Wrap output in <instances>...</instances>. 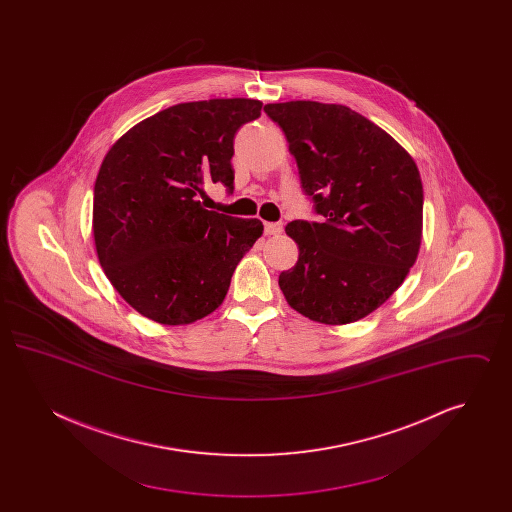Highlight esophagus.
<instances>
[{"mask_svg":"<svg viewBox=\"0 0 512 512\" xmlns=\"http://www.w3.org/2000/svg\"><path fill=\"white\" fill-rule=\"evenodd\" d=\"M282 230H284L282 222H265V234L267 236H278V234H282Z\"/></svg>","mask_w":512,"mask_h":512,"instance_id":"esophagus-1","label":"esophagus"}]
</instances>
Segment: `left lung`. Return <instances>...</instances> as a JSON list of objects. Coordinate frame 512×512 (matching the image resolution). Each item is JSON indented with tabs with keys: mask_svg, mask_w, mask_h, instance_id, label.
I'll return each mask as SVG.
<instances>
[{
	"mask_svg": "<svg viewBox=\"0 0 512 512\" xmlns=\"http://www.w3.org/2000/svg\"><path fill=\"white\" fill-rule=\"evenodd\" d=\"M318 220H293L299 247L278 278L293 309L322 324L370 315L413 267L422 240V182L388 132L345 105L268 103Z\"/></svg>",
	"mask_w": 512,
	"mask_h": 512,
	"instance_id": "8db88e82",
	"label": "left lung"
}]
</instances>
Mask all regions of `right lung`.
<instances>
[{
  "label": "right lung",
  "mask_w": 512,
  "mask_h": 512,
  "mask_svg": "<svg viewBox=\"0 0 512 512\" xmlns=\"http://www.w3.org/2000/svg\"><path fill=\"white\" fill-rule=\"evenodd\" d=\"M257 99L178 103L130 128L105 155L94 186L99 263L124 301L159 324L211 315L257 219L203 209L205 182L234 190V136L261 117Z\"/></svg>",
  "instance_id": "1"
}]
</instances>
